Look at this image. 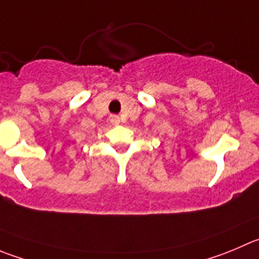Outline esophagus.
I'll list each match as a JSON object with an SVG mask.
<instances>
[{
	"instance_id": "1",
	"label": "esophagus",
	"mask_w": 259,
	"mask_h": 259,
	"mask_svg": "<svg viewBox=\"0 0 259 259\" xmlns=\"http://www.w3.org/2000/svg\"><path fill=\"white\" fill-rule=\"evenodd\" d=\"M110 120H112L113 124H115V125L119 124V122H120V119L118 115H112V117H110Z\"/></svg>"
}]
</instances>
